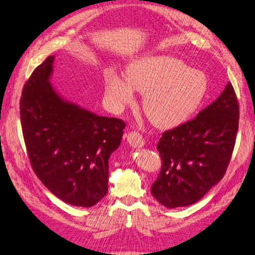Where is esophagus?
I'll use <instances>...</instances> for the list:
<instances>
[{"instance_id":"34e87169","label":"esophagus","mask_w":255,"mask_h":255,"mask_svg":"<svg viewBox=\"0 0 255 255\" xmlns=\"http://www.w3.org/2000/svg\"><path fill=\"white\" fill-rule=\"evenodd\" d=\"M126 139L132 148H142L144 145V140L138 131H130L126 136Z\"/></svg>"}]
</instances>
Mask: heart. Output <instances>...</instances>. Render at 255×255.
<instances>
[{
	"label": "heart",
	"instance_id": "b5f03b06",
	"mask_svg": "<svg viewBox=\"0 0 255 255\" xmlns=\"http://www.w3.org/2000/svg\"><path fill=\"white\" fill-rule=\"evenodd\" d=\"M104 82L107 99L117 107L134 102L133 90L144 93L143 111L160 128L176 127L188 121L208 91L204 72L169 56L138 59L127 69L126 78L108 69Z\"/></svg>",
	"mask_w": 255,
	"mask_h": 255
}]
</instances>
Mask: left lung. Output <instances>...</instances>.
<instances>
[{"label":"left lung","mask_w":255,"mask_h":255,"mask_svg":"<svg viewBox=\"0 0 255 255\" xmlns=\"http://www.w3.org/2000/svg\"><path fill=\"white\" fill-rule=\"evenodd\" d=\"M239 128V105L228 83L196 118L164 131L158 142L162 167L151 194L167 208L193 205L224 177Z\"/></svg>","instance_id":"8db88e82"}]
</instances>
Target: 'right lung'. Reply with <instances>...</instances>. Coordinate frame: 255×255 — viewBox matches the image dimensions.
Listing matches in <instances>:
<instances>
[{"label":"right lung","instance_id":"1","mask_svg":"<svg viewBox=\"0 0 255 255\" xmlns=\"http://www.w3.org/2000/svg\"><path fill=\"white\" fill-rule=\"evenodd\" d=\"M55 56L38 66L20 97V123L32 170L58 198L92 207L108 191V160L122 142V119L64 100L50 84Z\"/></svg>","mask_w":255,"mask_h":255}]
</instances>
